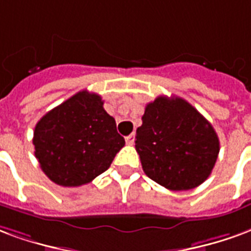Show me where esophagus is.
I'll return each mask as SVG.
<instances>
[{
    "mask_svg": "<svg viewBox=\"0 0 251 251\" xmlns=\"http://www.w3.org/2000/svg\"><path fill=\"white\" fill-rule=\"evenodd\" d=\"M126 142H127V144H129V146H132L133 142H135V135H133V133L128 135L127 138H126Z\"/></svg>",
    "mask_w": 251,
    "mask_h": 251,
    "instance_id": "obj_1",
    "label": "esophagus"
}]
</instances>
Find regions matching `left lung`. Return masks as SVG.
Segmentation results:
<instances>
[{
    "label": "left lung",
    "instance_id": "left-lung-1",
    "mask_svg": "<svg viewBox=\"0 0 251 251\" xmlns=\"http://www.w3.org/2000/svg\"><path fill=\"white\" fill-rule=\"evenodd\" d=\"M135 147L148 178L183 191L202 184L219 153V139L211 124L180 98L159 96L148 103Z\"/></svg>",
    "mask_w": 251,
    "mask_h": 251
}]
</instances>
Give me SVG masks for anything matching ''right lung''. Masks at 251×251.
Returning <instances> with one entry per match:
<instances>
[{
	"instance_id": "add662e5",
	"label": "right lung",
	"mask_w": 251,
	"mask_h": 251,
	"mask_svg": "<svg viewBox=\"0 0 251 251\" xmlns=\"http://www.w3.org/2000/svg\"><path fill=\"white\" fill-rule=\"evenodd\" d=\"M103 104L96 93L80 91L36 124L34 155L44 174L58 186L92 182L126 144Z\"/></svg>"
}]
</instances>
